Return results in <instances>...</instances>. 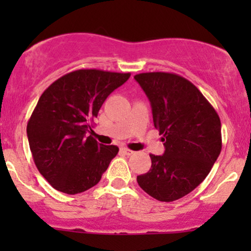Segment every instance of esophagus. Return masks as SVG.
Listing matches in <instances>:
<instances>
[{"instance_id": "esophagus-1", "label": "esophagus", "mask_w": 251, "mask_h": 251, "mask_svg": "<svg viewBox=\"0 0 251 251\" xmlns=\"http://www.w3.org/2000/svg\"><path fill=\"white\" fill-rule=\"evenodd\" d=\"M122 152H123V153L127 154V155L133 154V151H132V150H128V149H126V148H122Z\"/></svg>"}]
</instances>
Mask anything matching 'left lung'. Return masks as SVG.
I'll return each instance as SVG.
<instances>
[{
	"label": "left lung",
	"instance_id": "obj_1",
	"mask_svg": "<svg viewBox=\"0 0 251 251\" xmlns=\"http://www.w3.org/2000/svg\"><path fill=\"white\" fill-rule=\"evenodd\" d=\"M134 79L149 98L165 146L164 154H150L151 169L137 181L157 201H177L197 188L217 160L221 119L200 89L178 74L151 72Z\"/></svg>",
	"mask_w": 251,
	"mask_h": 251
}]
</instances>
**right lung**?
<instances>
[{
    "label": "right lung",
    "instance_id": "1",
    "mask_svg": "<svg viewBox=\"0 0 251 251\" xmlns=\"http://www.w3.org/2000/svg\"><path fill=\"white\" fill-rule=\"evenodd\" d=\"M129 73L100 70L71 72L40 97L27 125L34 163L48 183L75 195L97 185L119 149L87 133L103 101Z\"/></svg>",
    "mask_w": 251,
    "mask_h": 251
}]
</instances>
